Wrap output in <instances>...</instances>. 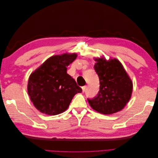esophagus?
Here are the masks:
<instances>
[{"label": "esophagus", "mask_w": 158, "mask_h": 158, "mask_svg": "<svg viewBox=\"0 0 158 158\" xmlns=\"http://www.w3.org/2000/svg\"><path fill=\"white\" fill-rule=\"evenodd\" d=\"M82 88V92H84L85 89H86V85H84V86H83Z\"/></svg>", "instance_id": "obj_1"}]
</instances>
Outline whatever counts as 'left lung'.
<instances>
[{
  "label": "left lung",
  "instance_id": "left-lung-1",
  "mask_svg": "<svg viewBox=\"0 0 158 158\" xmlns=\"http://www.w3.org/2000/svg\"><path fill=\"white\" fill-rule=\"evenodd\" d=\"M94 69L99 76V91L95 97L88 99L90 106L105 114L120 111L131 98L132 82L117 59H95Z\"/></svg>",
  "mask_w": 158,
  "mask_h": 158
}]
</instances>
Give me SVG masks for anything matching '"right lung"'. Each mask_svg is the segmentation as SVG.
Instances as JSON below:
<instances>
[{
  "mask_svg": "<svg viewBox=\"0 0 158 158\" xmlns=\"http://www.w3.org/2000/svg\"><path fill=\"white\" fill-rule=\"evenodd\" d=\"M76 57V53L52 56L31 74L27 92L40 112L49 115L63 113L74 95L82 92V88L66 73V67Z\"/></svg>",
  "mask_w": 158,
  "mask_h": 158,
  "instance_id": "obj_1",
  "label": "right lung"
}]
</instances>
